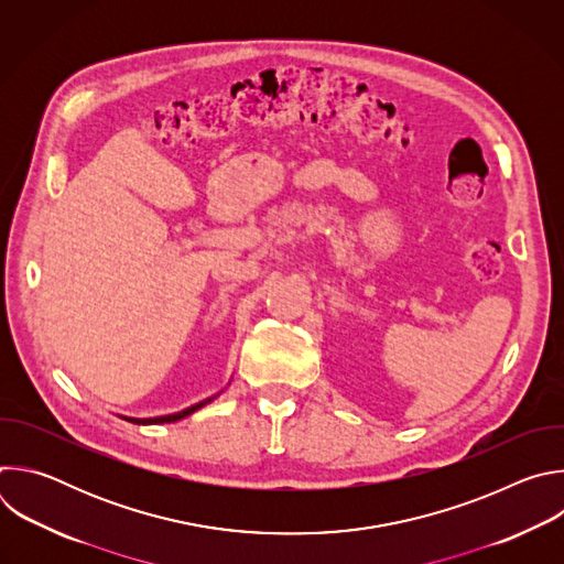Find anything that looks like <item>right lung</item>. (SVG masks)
<instances>
[{
    "label": "right lung",
    "mask_w": 564,
    "mask_h": 564,
    "mask_svg": "<svg viewBox=\"0 0 564 564\" xmlns=\"http://www.w3.org/2000/svg\"><path fill=\"white\" fill-rule=\"evenodd\" d=\"M214 397H209V399H205V401H198V404H194V406H189V409H185V411H181V413H174V415H165V417H149V420H138V417H124L127 422H131V424H170V422H178V420H183V417H187V415H192L194 411H198V409H203L205 404H209Z\"/></svg>",
    "instance_id": "obj_1"
}]
</instances>
